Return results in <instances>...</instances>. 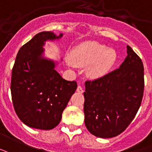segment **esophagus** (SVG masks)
I'll use <instances>...</instances> for the list:
<instances>
[{"instance_id":"1","label":"esophagus","mask_w":152,"mask_h":152,"mask_svg":"<svg viewBox=\"0 0 152 152\" xmlns=\"http://www.w3.org/2000/svg\"><path fill=\"white\" fill-rule=\"evenodd\" d=\"M77 92H79V93H83V88L81 87V86H77Z\"/></svg>"}]
</instances>
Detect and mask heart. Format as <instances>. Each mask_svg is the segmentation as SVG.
<instances>
[{
    "label": "heart",
    "instance_id": "1",
    "mask_svg": "<svg viewBox=\"0 0 152 152\" xmlns=\"http://www.w3.org/2000/svg\"><path fill=\"white\" fill-rule=\"evenodd\" d=\"M70 58L67 60L69 66L74 67L75 64L80 66L89 64L87 74L91 77H99L109 71L116 61L117 55L115 51L108 49L105 45L87 42L74 49Z\"/></svg>",
    "mask_w": 152,
    "mask_h": 152
}]
</instances>
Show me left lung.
Here are the masks:
<instances>
[{"mask_svg":"<svg viewBox=\"0 0 152 152\" xmlns=\"http://www.w3.org/2000/svg\"><path fill=\"white\" fill-rule=\"evenodd\" d=\"M120 68L86 81L83 110L91 134L103 138L117 136L129 126L141 105L144 68L141 58L127 46Z\"/></svg>","mask_w":152,"mask_h":152,"instance_id":"left-lung-1","label":"left lung"}]
</instances>
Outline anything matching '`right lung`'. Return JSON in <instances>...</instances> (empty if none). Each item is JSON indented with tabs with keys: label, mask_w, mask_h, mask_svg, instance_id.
<instances>
[{
	"label": "right lung",
	"mask_w": 152,
	"mask_h": 152,
	"mask_svg": "<svg viewBox=\"0 0 152 152\" xmlns=\"http://www.w3.org/2000/svg\"><path fill=\"white\" fill-rule=\"evenodd\" d=\"M61 36L50 31L36 34L21 47L12 69L10 89L14 110L20 120L31 128H55L77 89L76 81L62 78L55 70L54 62L41 57L44 41Z\"/></svg>",
	"instance_id": "1"
}]
</instances>
